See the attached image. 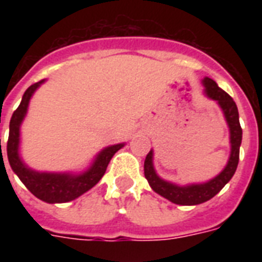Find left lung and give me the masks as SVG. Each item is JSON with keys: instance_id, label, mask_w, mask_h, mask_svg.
<instances>
[{"instance_id": "obj_1", "label": "left lung", "mask_w": 262, "mask_h": 262, "mask_svg": "<svg viewBox=\"0 0 262 262\" xmlns=\"http://www.w3.org/2000/svg\"><path fill=\"white\" fill-rule=\"evenodd\" d=\"M204 85V94L207 98L212 99L217 103L220 110L223 113L224 119L227 122L228 132H230V156L227 164L219 174L213 177L207 182L187 183V185H177L174 182L160 178L154 166V149L145 158L144 162V175L147 178L152 190L156 191L164 199L178 205H199L203 204L219 193L226 183L230 182L232 175L235 174L238 162H239V147L242 143V129L239 125V114L234 99L224 92L222 88L209 77H204L201 80Z\"/></svg>"}]
</instances>
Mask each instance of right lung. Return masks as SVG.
<instances>
[{
    "instance_id": "right-lung-1",
    "label": "right lung",
    "mask_w": 262,
    "mask_h": 262,
    "mask_svg": "<svg viewBox=\"0 0 262 262\" xmlns=\"http://www.w3.org/2000/svg\"><path fill=\"white\" fill-rule=\"evenodd\" d=\"M45 81L46 80L32 84L23 95L20 106L17 107V110L14 111L10 118L6 154H8V160H9L13 172L17 175L20 181L24 183V186L35 197L49 204L68 203V201L76 200L77 197L84 194L102 179L111 158L114 156L115 152L125 147V143L114 144V145L103 148L102 151H99L95 155L90 166L83 171L51 172L38 171V170L31 168L21 159V155H20V140H21L20 139V135H21L20 129H21L23 121L28 113L31 98L34 96L35 91L38 90Z\"/></svg>"
}]
</instances>
